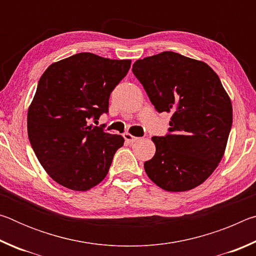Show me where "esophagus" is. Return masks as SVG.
I'll use <instances>...</instances> for the list:
<instances>
[{
  "label": "esophagus",
  "mask_w": 256,
  "mask_h": 256,
  "mask_svg": "<svg viewBox=\"0 0 256 256\" xmlns=\"http://www.w3.org/2000/svg\"><path fill=\"white\" fill-rule=\"evenodd\" d=\"M123 136L125 138V141L128 142V144H133V142H136V140H138V138L133 136L132 134H130V133H124Z\"/></svg>",
  "instance_id": "34e87169"
}]
</instances>
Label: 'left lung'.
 Listing matches in <instances>:
<instances>
[{
    "label": "left lung",
    "mask_w": 256,
    "mask_h": 256,
    "mask_svg": "<svg viewBox=\"0 0 256 256\" xmlns=\"http://www.w3.org/2000/svg\"><path fill=\"white\" fill-rule=\"evenodd\" d=\"M133 74L158 112H172L168 133L154 136L156 154L144 162L162 190L196 188L222 160L232 124V107L219 76L201 60L174 52L138 60Z\"/></svg>",
    "instance_id": "8db88e82"
}]
</instances>
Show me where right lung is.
Returning a JSON list of instances; mask_svg holds the SVG:
<instances>
[{
	"label": "right lung",
	"instance_id": "add662e5",
	"mask_svg": "<svg viewBox=\"0 0 256 256\" xmlns=\"http://www.w3.org/2000/svg\"><path fill=\"white\" fill-rule=\"evenodd\" d=\"M131 60L79 53L47 68L28 110V138L56 183L88 190L105 178L124 138L92 124L108 112L110 92Z\"/></svg>",
	"mask_w": 256,
	"mask_h": 256
}]
</instances>
